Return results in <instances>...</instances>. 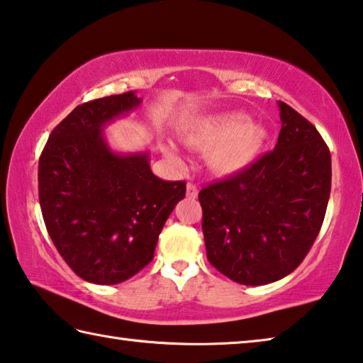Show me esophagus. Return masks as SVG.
<instances>
[{
	"instance_id": "esophagus-1",
	"label": "esophagus",
	"mask_w": 363,
	"mask_h": 363,
	"mask_svg": "<svg viewBox=\"0 0 363 363\" xmlns=\"http://www.w3.org/2000/svg\"><path fill=\"white\" fill-rule=\"evenodd\" d=\"M186 196L189 199L198 198V188H196L194 183H188L186 185Z\"/></svg>"
}]
</instances>
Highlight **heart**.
Instances as JSON below:
<instances>
[{"label": "heart", "mask_w": 363, "mask_h": 363, "mask_svg": "<svg viewBox=\"0 0 363 363\" xmlns=\"http://www.w3.org/2000/svg\"><path fill=\"white\" fill-rule=\"evenodd\" d=\"M186 145L196 150H208L207 167L217 175L240 174L257 162L269 142V129L259 121L240 111H228L201 118L182 133ZM165 155L177 159L169 145Z\"/></svg>", "instance_id": "1"}]
</instances>
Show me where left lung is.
<instances>
[{"instance_id": "left-lung-1", "label": "left lung", "mask_w": 363, "mask_h": 363, "mask_svg": "<svg viewBox=\"0 0 363 363\" xmlns=\"http://www.w3.org/2000/svg\"><path fill=\"white\" fill-rule=\"evenodd\" d=\"M274 150L201 189L207 258L242 285L289 276L313 247L332 188V157L315 127L284 101Z\"/></svg>"}]
</instances>
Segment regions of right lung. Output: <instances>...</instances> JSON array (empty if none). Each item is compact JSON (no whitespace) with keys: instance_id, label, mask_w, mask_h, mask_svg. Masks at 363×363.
<instances>
[{"instance_id":"obj_1","label":"right lung","mask_w":363,"mask_h":363,"mask_svg":"<svg viewBox=\"0 0 363 363\" xmlns=\"http://www.w3.org/2000/svg\"><path fill=\"white\" fill-rule=\"evenodd\" d=\"M142 105L130 91L76 106L50 132L38 165L44 223L81 279L114 285L148 264L164 223L185 198V182H165L150 151L121 152L105 127Z\"/></svg>"}]
</instances>
